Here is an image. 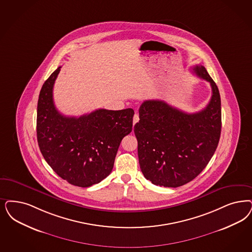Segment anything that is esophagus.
I'll use <instances>...</instances> for the list:
<instances>
[{"instance_id": "34e87169", "label": "esophagus", "mask_w": 252, "mask_h": 252, "mask_svg": "<svg viewBox=\"0 0 252 252\" xmlns=\"http://www.w3.org/2000/svg\"><path fill=\"white\" fill-rule=\"evenodd\" d=\"M139 121V114H137V113H135V115H134V117H133V125H136L138 122Z\"/></svg>"}]
</instances>
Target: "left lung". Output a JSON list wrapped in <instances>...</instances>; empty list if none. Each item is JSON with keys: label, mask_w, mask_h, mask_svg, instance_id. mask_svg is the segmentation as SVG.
Listing matches in <instances>:
<instances>
[{"label": "left lung", "mask_w": 252, "mask_h": 252, "mask_svg": "<svg viewBox=\"0 0 252 252\" xmlns=\"http://www.w3.org/2000/svg\"><path fill=\"white\" fill-rule=\"evenodd\" d=\"M192 71L211 86L207 107L187 113L163 100H145L139 107V121L134 126L138 139L139 166L153 184L179 187L199 175L213 157L220 137V95L206 68Z\"/></svg>", "instance_id": "obj_1"}]
</instances>
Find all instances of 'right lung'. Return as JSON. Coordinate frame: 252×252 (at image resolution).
<instances>
[{
	"label": "right lung",
	"instance_id": "obj_1",
	"mask_svg": "<svg viewBox=\"0 0 252 252\" xmlns=\"http://www.w3.org/2000/svg\"><path fill=\"white\" fill-rule=\"evenodd\" d=\"M61 67L44 82L37 106V140L47 164L63 180L89 187L113 170L122 139L132 131L133 109H98L80 117L62 115L53 99Z\"/></svg>",
	"mask_w": 252,
	"mask_h": 252
}]
</instances>
